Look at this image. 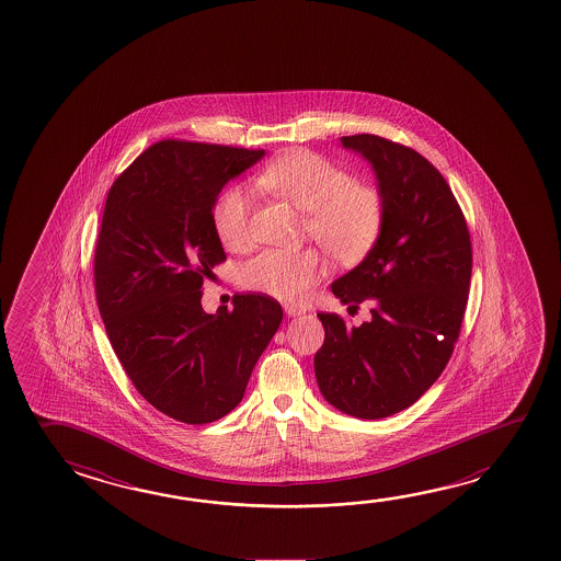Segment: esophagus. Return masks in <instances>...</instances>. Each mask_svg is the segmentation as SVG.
<instances>
[{
  "label": "esophagus",
  "mask_w": 561,
  "mask_h": 561,
  "mask_svg": "<svg viewBox=\"0 0 561 561\" xmlns=\"http://www.w3.org/2000/svg\"><path fill=\"white\" fill-rule=\"evenodd\" d=\"M285 313L289 317H299V314H305V309L304 307H297V305H285Z\"/></svg>",
  "instance_id": "1"
}]
</instances>
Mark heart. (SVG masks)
<instances>
[{"label":"heart","mask_w":561,"mask_h":561,"mask_svg":"<svg viewBox=\"0 0 561 561\" xmlns=\"http://www.w3.org/2000/svg\"><path fill=\"white\" fill-rule=\"evenodd\" d=\"M257 187L285 198L305 213L307 232L341 264H353L374 247L383 222L378 188L353 183L348 171L305 149L287 151L260 175ZM254 193L230 185L213 205V227L227 248H244L250 240ZM323 257L311 248L266 250L250 260L244 284L282 301L304 299L323 274Z\"/></svg>","instance_id":"1"}]
</instances>
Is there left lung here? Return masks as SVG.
<instances>
[{
  "mask_svg": "<svg viewBox=\"0 0 561 561\" xmlns=\"http://www.w3.org/2000/svg\"><path fill=\"white\" fill-rule=\"evenodd\" d=\"M373 168L383 222L363 262L331 284L343 304L373 301L348 327L317 313L324 343L314 376L339 412L380 420L417 402L449 363L471 284V238L442 173L417 151L373 134L343 136Z\"/></svg>",
  "mask_w": 561,
  "mask_h": 561,
  "instance_id": "8db88e82",
  "label": "left lung"
}]
</instances>
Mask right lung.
<instances>
[{
    "instance_id": "1",
    "label": "right lung",
    "mask_w": 561,
    "mask_h": 561,
    "mask_svg": "<svg viewBox=\"0 0 561 561\" xmlns=\"http://www.w3.org/2000/svg\"><path fill=\"white\" fill-rule=\"evenodd\" d=\"M266 151L159 141L110 188L94 284L110 344L138 392L178 422L210 423L242 402L284 319L267 295L205 313L203 284L225 256L213 205Z\"/></svg>"
}]
</instances>
